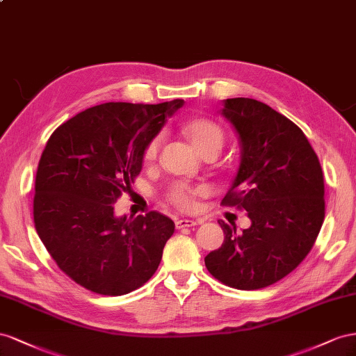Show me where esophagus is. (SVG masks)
I'll list each match as a JSON object with an SVG mask.
<instances>
[{
	"mask_svg": "<svg viewBox=\"0 0 356 356\" xmlns=\"http://www.w3.org/2000/svg\"><path fill=\"white\" fill-rule=\"evenodd\" d=\"M201 223V220H194V219H177L176 220V228L181 229V228H189V227H195Z\"/></svg>",
	"mask_w": 356,
	"mask_h": 356,
	"instance_id": "1",
	"label": "esophagus"
}]
</instances>
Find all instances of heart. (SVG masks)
Instances as JSON below:
<instances>
[{"label": "heart", "mask_w": 356, "mask_h": 356, "mask_svg": "<svg viewBox=\"0 0 356 356\" xmlns=\"http://www.w3.org/2000/svg\"><path fill=\"white\" fill-rule=\"evenodd\" d=\"M185 133L189 137L192 146L198 150V154L210 149L220 152L223 141H225V136H223L222 128L216 124V122L204 119V118L191 119L185 125ZM161 143H162V134H158L156 137H154L149 141V145L145 149L146 162H152L156 159ZM204 192H206L204 188L192 186L185 184V181H179V184L171 186L168 192V200L171 204H175L177 209L189 211L195 207L197 197L202 195Z\"/></svg>", "instance_id": "heart-1"}]
</instances>
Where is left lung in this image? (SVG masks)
I'll use <instances>...</instances> for the list:
<instances>
[{
    "label": "left lung",
    "instance_id": "obj_1",
    "mask_svg": "<svg viewBox=\"0 0 356 356\" xmlns=\"http://www.w3.org/2000/svg\"><path fill=\"white\" fill-rule=\"evenodd\" d=\"M220 115L236 129L240 165L223 206L245 209L250 227L218 220L222 246L204 258L223 285L252 291L279 282L307 257L325 218L323 175L302 131L252 98L223 99Z\"/></svg>",
    "mask_w": 356,
    "mask_h": 356
}]
</instances>
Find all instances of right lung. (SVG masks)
Listing matches in <instances>:
<instances>
[{
  "instance_id": "right-lung-1",
  "label": "right lung",
  "mask_w": 356,
  "mask_h": 356,
  "mask_svg": "<svg viewBox=\"0 0 356 356\" xmlns=\"http://www.w3.org/2000/svg\"><path fill=\"white\" fill-rule=\"evenodd\" d=\"M184 99L106 103L59 125L35 176L34 223L68 277L101 296H124L154 276L175 222L159 211L115 216L143 168L145 149Z\"/></svg>"
}]
</instances>
